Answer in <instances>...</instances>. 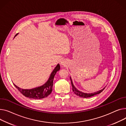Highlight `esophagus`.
Listing matches in <instances>:
<instances>
[{"instance_id": "34e87169", "label": "esophagus", "mask_w": 126, "mask_h": 126, "mask_svg": "<svg viewBox=\"0 0 126 126\" xmlns=\"http://www.w3.org/2000/svg\"><path fill=\"white\" fill-rule=\"evenodd\" d=\"M64 64H64V62H61V65H64Z\"/></svg>"}]
</instances>
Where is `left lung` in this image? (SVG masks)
<instances>
[{"instance_id": "left-lung-1", "label": "left lung", "mask_w": 126, "mask_h": 126, "mask_svg": "<svg viewBox=\"0 0 126 126\" xmlns=\"http://www.w3.org/2000/svg\"><path fill=\"white\" fill-rule=\"evenodd\" d=\"M70 80H71V84H72V90H73V92L74 93V94H75L79 96V97H82V98H89V97H92V96H94L95 94H99L100 93H101L103 90H104L105 89L104 87V88H103L102 90H100L98 92H94V93H83L82 92H80L79 91V90H78L77 88L74 86V85L73 83V82H72V79H71V77H70Z\"/></svg>"}]
</instances>
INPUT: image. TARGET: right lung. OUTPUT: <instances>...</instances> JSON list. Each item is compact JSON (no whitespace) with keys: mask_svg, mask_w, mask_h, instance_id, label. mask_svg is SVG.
I'll return each instance as SVG.
<instances>
[{"mask_svg":"<svg viewBox=\"0 0 126 126\" xmlns=\"http://www.w3.org/2000/svg\"><path fill=\"white\" fill-rule=\"evenodd\" d=\"M18 34V33H17ZM17 34L15 36V37ZM14 37V38H15ZM60 70V64H57L56 67L54 68L52 72L51 73V75L49 77L47 82L44 85L37 87L35 88H32V89H22V88L18 87L15 84H14L18 91L22 94L30 99H41L47 97L49 95L52 91V87L53 85V79L57 71Z\"/></svg>","mask_w":126,"mask_h":126,"instance_id":"1","label":"right lung"}]
</instances>
